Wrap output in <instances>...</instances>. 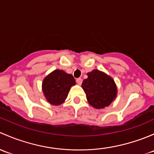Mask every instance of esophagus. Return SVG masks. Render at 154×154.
Returning <instances> with one entry per match:
<instances>
[{"label": "esophagus", "instance_id": "esophagus-1", "mask_svg": "<svg viewBox=\"0 0 154 154\" xmlns=\"http://www.w3.org/2000/svg\"><path fill=\"white\" fill-rule=\"evenodd\" d=\"M76 82H77L78 85H82V79H81V78H79V79H76Z\"/></svg>", "mask_w": 154, "mask_h": 154}]
</instances>
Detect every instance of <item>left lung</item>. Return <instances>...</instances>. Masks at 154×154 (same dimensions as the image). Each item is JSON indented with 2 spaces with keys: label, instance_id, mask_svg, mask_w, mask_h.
<instances>
[{
  "label": "left lung",
  "instance_id": "1",
  "mask_svg": "<svg viewBox=\"0 0 154 154\" xmlns=\"http://www.w3.org/2000/svg\"><path fill=\"white\" fill-rule=\"evenodd\" d=\"M88 76L82 88L86 93L89 104L97 109L110 105L117 93L113 79L98 69L88 72Z\"/></svg>",
  "mask_w": 154,
  "mask_h": 154
}]
</instances>
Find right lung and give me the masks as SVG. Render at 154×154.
<instances>
[{
  "label": "right lung",
  "instance_id": "obj_1",
  "mask_svg": "<svg viewBox=\"0 0 154 154\" xmlns=\"http://www.w3.org/2000/svg\"><path fill=\"white\" fill-rule=\"evenodd\" d=\"M75 85V79L72 75L56 69L43 81V93L50 104L59 105L66 99L71 87Z\"/></svg>",
  "mask_w": 154,
  "mask_h": 154
}]
</instances>
